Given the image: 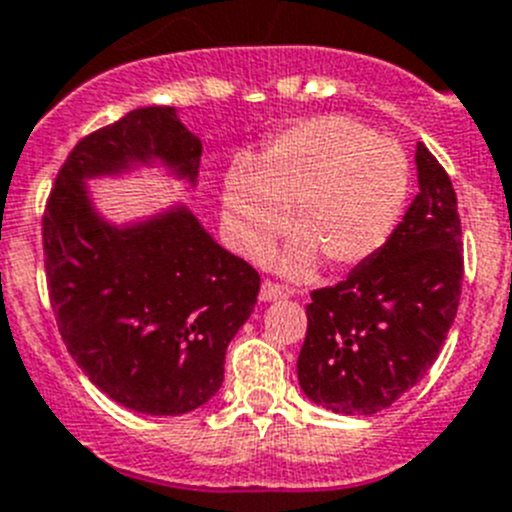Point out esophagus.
I'll list each match as a JSON object with an SVG mask.
<instances>
[{"instance_id": "obj_1", "label": "esophagus", "mask_w": 512, "mask_h": 512, "mask_svg": "<svg viewBox=\"0 0 512 512\" xmlns=\"http://www.w3.org/2000/svg\"><path fill=\"white\" fill-rule=\"evenodd\" d=\"M285 296L283 285L273 283V280H265L260 288V301H278V298Z\"/></svg>"}]
</instances>
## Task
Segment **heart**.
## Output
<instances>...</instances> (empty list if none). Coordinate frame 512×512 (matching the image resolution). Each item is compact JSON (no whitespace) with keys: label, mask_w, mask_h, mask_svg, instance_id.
<instances>
[{"label":"heart","mask_w":512,"mask_h":512,"mask_svg":"<svg viewBox=\"0 0 512 512\" xmlns=\"http://www.w3.org/2000/svg\"><path fill=\"white\" fill-rule=\"evenodd\" d=\"M411 193V163L390 137L349 117H311L273 137L257 163L229 170L222 222L239 255H265L288 222L296 229L278 265L308 278L329 262L352 270L377 255Z\"/></svg>","instance_id":"heart-1"}]
</instances>
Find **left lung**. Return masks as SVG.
Wrapping results in <instances>:
<instances>
[{
	"label": "left lung",
	"mask_w": 512,
	"mask_h": 512,
	"mask_svg": "<svg viewBox=\"0 0 512 512\" xmlns=\"http://www.w3.org/2000/svg\"><path fill=\"white\" fill-rule=\"evenodd\" d=\"M418 196L380 252L311 293L298 382L313 403L372 416L421 382L462 296V222L439 160L418 142Z\"/></svg>",
	"instance_id": "obj_1"
}]
</instances>
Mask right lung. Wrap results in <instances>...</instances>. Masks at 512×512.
Segmentation results:
<instances>
[{
  "instance_id": "obj_1",
  "label": "right lung",
  "mask_w": 512,
  "mask_h": 512,
  "mask_svg": "<svg viewBox=\"0 0 512 512\" xmlns=\"http://www.w3.org/2000/svg\"><path fill=\"white\" fill-rule=\"evenodd\" d=\"M153 160L196 183L201 140L173 107L135 109L76 142L45 204V278L63 342L96 388L137 413L181 416L222 388L260 275L186 206L122 229L96 214L86 178Z\"/></svg>"
}]
</instances>
